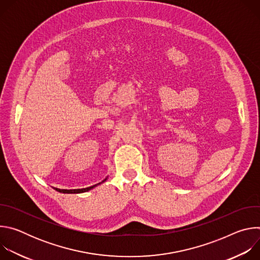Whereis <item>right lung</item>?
Returning a JSON list of instances; mask_svg holds the SVG:
<instances>
[{
    "label": "right lung",
    "instance_id": "obj_1",
    "mask_svg": "<svg viewBox=\"0 0 260 260\" xmlns=\"http://www.w3.org/2000/svg\"><path fill=\"white\" fill-rule=\"evenodd\" d=\"M106 180H107V178H106L105 180H103L101 183L105 182ZM101 183H98V184L93 185V186H90V187H87V188H82V189H70V190H68V189H59V188H55V187H54V189H55L56 191L60 192V193H82V192H86V191H88V190L94 188L95 186H98V185H100Z\"/></svg>",
    "mask_w": 260,
    "mask_h": 260
}]
</instances>
